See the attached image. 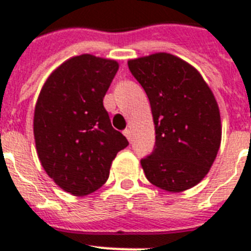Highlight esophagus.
Returning a JSON list of instances; mask_svg holds the SVG:
<instances>
[{
    "label": "esophagus",
    "mask_w": 251,
    "mask_h": 251,
    "mask_svg": "<svg viewBox=\"0 0 251 251\" xmlns=\"http://www.w3.org/2000/svg\"><path fill=\"white\" fill-rule=\"evenodd\" d=\"M124 135H125L126 138H127V140H129V142H131V139H132L131 130H130V129H125V130H124Z\"/></svg>",
    "instance_id": "esophagus-1"
}]
</instances>
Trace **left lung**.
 Wrapping results in <instances>:
<instances>
[{
    "label": "left lung",
    "mask_w": 251,
    "mask_h": 251,
    "mask_svg": "<svg viewBox=\"0 0 251 251\" xmlns=\"http://www.w3.org/2000/svg\"><path fill=\"white\" fill-rule=\"evenodd\" d=\"M151 103L154 151L142 159L151 184L181 193L209 172L222 138L218 103L201 73L166 52L127 61Z\"/></svg>",
    "instance_id": "left-lung-1"
}]
</instances>
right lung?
Here are the masks:
<instances>
[{"mask_svg":"<svg viewBox=\"0 0 251 251\" xmlns=\"http://www.w3.org/2000/svg\"><path fill=\"white\" fill-rule=\"evenodd\" d=\"M119 62L85 53L69 58L43 84L34 109L35 148L56 185L75 197L100 189L129 142L112 127L103 98Z\"/></svg>","mask_w":251,"mask_h":251,"instance_id":"add662e5","label":"right lung"}]
</instances>
